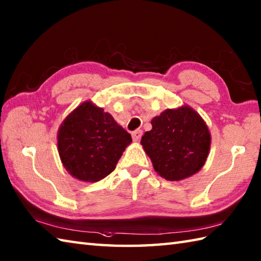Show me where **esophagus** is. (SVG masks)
I'll use <instances>...</instances> for the list:
<instances>
[{
	"label": "esophagus",
	"mask_w": 261,
	"mask_h": 261,
	"mask_svg": "<svg viewBox=\"0 0 261 261\" xmlns=\"http://www.w3.org/2000/svg\"><path fill=\"white\" fill-rule=\"evenodd\" d=\"M141 136H142L141 130H136V131L132 132V139H134V141H139Z\"/></svg>",
	"instance_id": "1"
}]
</instances>
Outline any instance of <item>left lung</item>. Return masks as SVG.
I'll return each mask as SVG.
<instances>
[{
  "mask_svg": "<svg viewBox=\"0 0 261 261\" xmlns=\"http://www.w3.org/2000/svg\"><path fill=\"white\" fill-rule=\"evenodd\" d=\"M151 125L141 145L158 175L178 181L201 170L210 152L211 134L195 110L188 105L167 109L154 116Z\"/></svg>",
  "mask_w": 261,
  "mask_h": 261,
  "instance_id": "1",
  "label": "left lung"
}]
</instances>
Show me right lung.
I'll return each mask as SVG.
<instances>
[{
	"instance_id": "1",
	"label": "right lung",
	"mask_w": 261,
	"mask_h": 261,
	"mask_svg": "<svg viewBox=\"0 0 261 261\" xmlns=\"http://www.w3.org/2000/svg\"><path fill=\"white\" fill-rule=\"evenodd\" d=\"M131 142L130 134L113 116L91 101L71 111L57 135L58 152L65 169L85 182L98 181L112 173Z\"/></svg>"
}]
</instances>
